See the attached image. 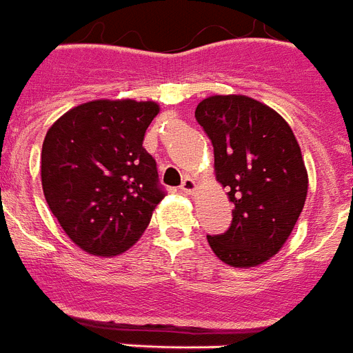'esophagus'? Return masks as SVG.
<instances>
[{
    "label": "esophagus",
    "mask_w": 353,
    "mask_h": 353,
    "mask_svg": "<svg viewBox=\"0 0 353 353\" xmlns=\"http://www.w3.org/2000/svg\"><path fill=\"white\" fill-rule=\"evenodd\" d=\"M196 188H198V183L194 182V180H192V179H189V176L185 180H183L182 185H180V189H182V191L185 192V194H192V192L196 191Z\"/></svg>",
    "instance_id": "1"
}]
</instances>
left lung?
Here are the masks:
<instances>
[{
    "label": "left lung",
    "mask_w": 353,
    "mask_h": 353,
    "mask_svg": "<svg viewBox=\"0 0 353 353\" xmlns=\"http://www.w3.org/2000/svg\"><path fill=\"white\" fill-rule=\"evenodd\" d=\"M194 116L212 141L216 180L234 203L230 228L207 241L228 266H261L285 245L305 205L300 144L284 117L250 96H209Z\"/></svg>",
    "instance_id": "8db88e82"
}]
</instances>
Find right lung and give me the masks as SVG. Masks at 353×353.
<instances>
[{"mask_svg":"<svg viewBox=\"0 0 353 353\" xmlns=\"http://www.w3.org/2000/svg\"><path fill=\"white\" fill-rule=\"evenodd\" d=\"M155 101L94 99L50 126L41 153L42 191L78 248L112 257L141 239L164 198L143 141Z\"/></svg>","mask_w":353,"mask_h":353,"instance_id":"right-lung-1","label":"right lung"}]
</instances>
